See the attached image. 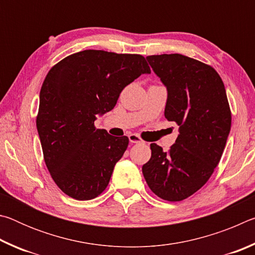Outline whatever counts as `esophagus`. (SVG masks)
I'll return each mask as SVG.
<instances>
[{"mask_svg": "<svg viewBox=\"0 0 255 255\" xmlns=\"http://www.w3.org/2000/svg\"><path fill=\"white\" fill-rule=\"evenodd\" d=\"M129 138V141H130L131 144H138V143H143V140L140 139V137L136 135V133H130V135L128 136Z\"/></svg>", "mask_w": 255, "mask_h": 255, "instance_id": "34e87169", "label": "esophagus"}]
</instances>
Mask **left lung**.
<instances>
[{
    "instance_id": "1",
    "label": "left lung",
    "mask_w": 255,
    "mask_h": 255,
    "mask_svg": "<svg viewBox=\"0 0 255 255\" xmlns=\"http://www.w3.org/2000/svg\"><path fill=\"white\" fill-rule=\"evenodd\" d=\"M167 91L164 116L179 126L169 152L150 144L141 167L149 189L167 201L193 195L213 174L231 131L226 90L213 67L180 54L146 57Z\"/></svg>"
}]
</instances>
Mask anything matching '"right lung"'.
Instances as JSON below:
<instances>
[{"instance_id": "add662e5", "label": "right lung", "mask_w": 255, "mask_h": 255, "mask_svg": "<svg viewBox=\"0 0 255 255\" xmlns=\"http://www.w3.org/2000/svg\"><path fill=\"white\" fill-rule=\"evenodd\" d=\"M141 74H150L143 56L92 49L67 56L48 72L37 130L47 169L67 196L90 200L107 188L129 139L97 129L94 122Z\"/></svg>"}]
</instances>
